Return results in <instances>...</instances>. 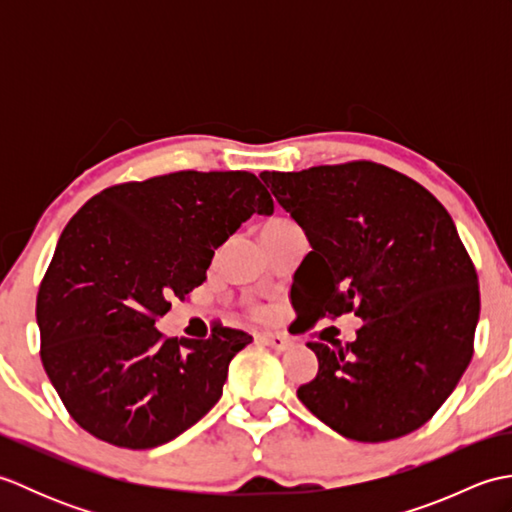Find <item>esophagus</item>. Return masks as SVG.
Wrapping results in <instances>:
<instances>
[{
	"label": "esophagus",
	"mask_w": 512,
	"mask_h": 512,
	"mask_svg": "<svg viewBox=\"0 0 512 512\" xmlns=\"http://www.w3.org/2000/svg\"><path fill=\"white\" fill-rule=\"evenodd\" d=\"M259 343L273 347V350H277V352H284V350H288V347H290V341L286 339V336L284 334H277V332L259 334Z\"/></svg>",
	"instance_id": "34e87169"
}]
</instances>
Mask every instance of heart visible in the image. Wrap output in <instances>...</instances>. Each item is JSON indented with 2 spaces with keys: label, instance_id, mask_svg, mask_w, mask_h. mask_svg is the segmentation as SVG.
Returning a JSON list of instances; mask_svg holds the SVG:
<instances>
[{
  "label": "heart",
  "instance_id": "obj_1",
  "mask_svg": "<svg viewBox=\"0 0 512 512\" xmlns=\"http://www.w3.org/2000/svg\"><path fill=\"white\" fill-rule=\"evenodd\" d=\"M290 224H295L292 220H288V217H275V220H270L262 226V233H270V231H279V228H286Z\"/></svg>",
  "mask_w": 512,
  "mask_h": 512
}]
</instances>
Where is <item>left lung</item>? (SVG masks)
Instances as JSON below:
<instances>
[{"label":"left lung","instance_id":"8db88e82","mask_svg":"<svg viewBox=\"0 0 512 512\" xmlns=\"http://www.w3.org/2000/svg\"><path fill=\"white\" fill-rule=\"evenodd\" d=\"M312 246L292 279L303 332L354 312L356 341H310L299 400L341 436L387 442L433 418L473 358L480 284L447 209L372 160L264 171Z\"/></svg>","mask_w":512,"mask_h":512}]
</instances>
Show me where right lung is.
<instances>
[{
  "instance_id": "1",
  "label": "right lung",
  "mask_w": 512,
  "mask_h": 512,
  "mask_svg": "<svg viewBox=\"0 0 512 512\" xmlns=\"http://www.w3.org/2000/svg\"><path fill=\"white\" fill-rule=\"evenodd\" d=\"M275 204L250 171H176L96 193L65 224L37 295L41 363L74 422L123 449H154L222 396L253 336L213 325L169 339L156 321L206 279L250 215Z\"/></svg>"
}]
</instances>
